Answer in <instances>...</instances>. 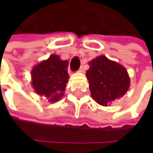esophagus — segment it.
<instances>
[{
    "mask_svg": "<svg viewBox=\"0 0 153 153\" xmlns=\"http://www.w3.org/2000/svg\"><path fill=\"white\" fill-rule=\"evenodd\" d=\"M79 73H84V72H85V70H84V67H83V66H81V67L79 69Z\"/></svg>",
    "mask_w": 153,
    "mask_h": 153,
    "instance_id": "34e87169",
    "label": "esophagus"
}]
</instances>
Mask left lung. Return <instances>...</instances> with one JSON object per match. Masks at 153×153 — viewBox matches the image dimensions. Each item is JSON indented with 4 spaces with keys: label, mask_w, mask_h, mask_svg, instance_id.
Listing matches in <instances>:
<instances>
[{
    "label": "left lung",
    "mask_w": 153,
    "mask_h": 153,
    "mask_svg": "<svg viewBox=\"0 0 153 153\" xmlns=\"http://www.w3.org/2000/svg\"><path fill=\"white\" fill-rule=\"evenodd\" d=\"M86 75L88 79L92 98L107 106L126 94L129 88V77L126 69L105 56L91 60Z\"/></svg>",
    "instance_id": "8db88e82"
}]
</instances>
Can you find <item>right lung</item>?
Returning a JSON list of instances; mask_svg holds the SVG:
<instances>
[{
  "mask_svg": "<svg viewBox=\"0 0 153 153\" xmlns=\"http://www.w3.org/2000/svg\"><path fill=\"white\" fill-rule=\"evenodd\" d=\"M68 61L61 60L57 55L40 63L32 70V84L35 92L45 96L49 102L61 99L68 82Z\"/></svg>",
  "mask_w": 153,
  "mask_h": 153,
  "instance_id": "right-lung-1",
  "label": "right lung"
}]
</instances>
